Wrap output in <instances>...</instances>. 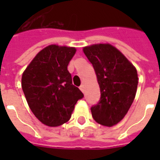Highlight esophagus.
<instances>
[{
    "mask_svg": "<svg viewBox=\"0 0 160 160\" xmlns=\"http://www.w3.org/2000/svg\"><path fill=\"white\" fill-rule=\"evenodd\" d=\"M84 88H85V87H84V85H81V86L80 87V91H81L82 92H84V91H85V89H84Z\"/></svg>",
    "mask_w": 160,
    "mask_h": 160,
    "instance_id": "34e87169",
    "label": "esophagus"
}]
</instances>
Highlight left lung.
I'll return each mask as SVG.
<instances>
[{
	"mask_svg": "<svg viewBox=\"0 0 160 160\" xmlns=\"http://www.w3.org/2000/svg\"><path fill=\"white\" fill-rule=\"evenodd\" d=\"M83 52L93 66L100 87V100L91 108L92 116L98 123L112 127L123 119L135 98L137 70L110 43L86 46Z\"/></svg>",
	"mask_w": 160,
	"mask_h": 160,
	"instance_id": "left-lung-1",
	"label": "left lung"
}]
</instances>
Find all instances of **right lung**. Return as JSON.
<instances>
[{
  "mask_svg": "<svg viewBox=\"0 0 160 160\" xmlns=\"http://www.w3.org/2000/svg\"><path fill=\"white\" fill-rule=\"evenodd\" d=\"M74 47L50 44L38 53L23 72L21 86L31 111L46 126L69 120L77 101L84 97L72 84L68 65Z\"/></svg>",
  "mask_w": 160,
  "mask_h": 160,
  "instance_id": "obj_1",
  "label": "right lung"
}]
</instances>
